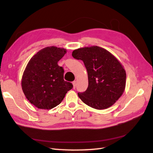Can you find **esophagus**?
<instances>
[{
    "label": "esophagus",
    "mask_w": 153,
    "mask_h": 153,
    "mask_svg": "<svg viewBox=\"0 0 153 153\" xmlns=\"http://www.w3.org/2000/svg\"><path fill=\"white\" fill-rule=\"evenodd\" d=\"M72 84H73L74 88H76V86H77V81H73Z\"/></svg>",
    "instance_id": "obj_1"
}]
</instances>
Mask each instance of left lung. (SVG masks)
<instances>
[{"label":"left lung","instance_id":"left-lung-1","mask_svg":"<svg viewBox=\"0 0 153 153\" xmlns=\"http://www.w3.org/2000/svg\"><path fill=\"white\" fill-rule=\"evenodd\" d=\"M72 56L83 61L88 85L78 97L85 104L97 109L109 108L124 93L126 72L121 64L106 49L91 46L75 49Z\"/></svg>","mask_w":153,"mask_h":153}]
</instances>
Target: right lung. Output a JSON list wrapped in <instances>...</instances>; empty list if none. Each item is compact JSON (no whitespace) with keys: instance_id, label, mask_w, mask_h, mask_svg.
Here are the masks:
<instances>
[{"instance_id":"right-lung-1","label":"right lung","mask_w":153,"mask_h":153,"mask_svg":"<svg viewBox=\"0 0 153 153\" xmlns=\"http://www.w3.org/2000/svg\"><path fill=\"white\" fill-rule=\"evenodd\" d=\"M55 46L39 51L25 70L21 87L27 100L39 109H51L60 104L73 85L64 80V69L58 62L66 54Z\"/></svg>"}]
</instances>
